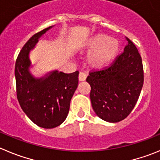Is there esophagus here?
Listing matches in <instances>:
<instances>
[{
  "label": "esophagus",
  "mask_w": 160,
  "mask_h": 160,
  "mask_svg": "<svg viewBox=\"0 0 160 160\" xmlns=\"http://www.w3.org/2000/svg\"><path fill=\"white\" fill-rule=\"evenodd\" d=\"M86 78H87V74L85 72H80V73H79V80H80V81H83V80H86Z\"/></svg>",
  "instance_id": "34e87169"
}]
</instances>
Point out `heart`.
I'll list each match as a JSON object with an SVG mask.
<instances>
[{
    "label": "heart",
    "instance_id": "obj_1",
    "mask_svg": "<svg viewBox=\"0 0 160 160\" xmlns=\"http://www.w3.org/2000/svg\"><path fill=\"white\" fill-rule=\"evenodd\" d=\"M86 47L92 50L88 61L94 68H102L109 65L117 57L120 49L118 40L104 34H98L89 38Z\"/></svg>",
    "mask_w": 160,
    "mask_h": 160
}]
</instances>
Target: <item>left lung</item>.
I'll list each match as a JSON object with an SVG mask.
<instances>
[{"label": "left lung", "mask_w": 160, "mask_h": 160, "mask_svg": "<svg viewBox=\"0 0 160 160\" xmlns=\"http://www.w3.org/2000/svg\"><path fill=\"white\" fill-rule=\"evenodd\" d=\"M109 66L89 72L90 98L95 114L108 122H118L135 107L144 84V68L131 40Z\"/></svg>", "instance_id": "1"}]
</instances>
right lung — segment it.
<instances>
[{"mask_svg": "<svg viewBox=\"0 0 160 160\" xmlns=\"http://www.w3.org/2000/svg\"><path fill=\"white\" fill-rule=\"evenodd\" d=\"M51 27L30 38L19 52L15 65L16 95L22 110L38 126L55 128L67 118L70 101L78 85L79 72L54 71L45 78L35 79L29 72V52Z\"/></svg>", "mask_w": 160, "mask_h": 160, "instance_id": "obj_1", "label": "right lung"}]
</instances>
